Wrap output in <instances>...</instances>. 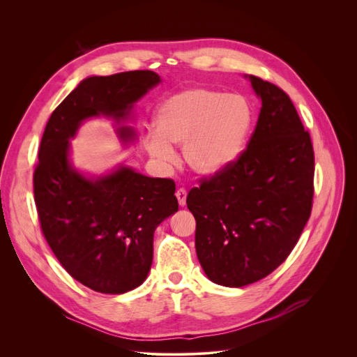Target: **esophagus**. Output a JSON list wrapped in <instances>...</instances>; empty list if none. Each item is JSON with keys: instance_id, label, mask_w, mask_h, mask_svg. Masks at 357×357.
<instances>
[{"instance_id": "obj_1", "label": "esophagus", "mask_w": 357, "mask_h": 357, "mask_svg": "<svg viewBox=\"0 0 357 357\" xmlns=\"http://www.w3.org/2000/svg\"><path fill=\"white\" fill-rule=\"evenodd\" d=\"M176 199H178V203H179V206H185L186 205V195H188V192H186V189L185 188H179L178 190H176Z\"/></svg>"}]
</instances>
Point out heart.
Masks as SVG:
<instances>
[{"instance_id": "1", "label": "heart", "mask_w": 357, "mask_h": 357, "mask_svg": "<svg viewBox=\"0 0 357 357\" xmlns=\"http://www.w3.org/2000/svg\"><path fill=\"white\" fill-rule=\"evenodd\" d=\"M251 120L245 97L192 87L168 97L157 109L155 134H146L144 144L165 167L175 162L172 145H183L186 165L200 176H215L240 157Z\"/></svg>"}]
</instances>
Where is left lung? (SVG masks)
Wrapping results in <instances>:
<instances>
[{
  "mask_svg": "<svg viewBox=\"0 0 357 357\" xmlns=\"http://www.w3.org/2000/svg\"><path fill=\"white\" fill-rule=\"evenodd\" d=\"M245 77L261 98L256 130L230 167L202 179L186 197L203 271L234 288L267 277L287 260L314 197V148L291 98L270 82Z\"/></svg>",
  "mask_w": 357,
  "mask_h": 357,
  "instance_id": "obj_1",
  "label": "left lung"
}]
</instances>
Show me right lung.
Returning <instances> with one entry per match:
<instances>
[{
  "mask_svg": "<svg viewBox=\"0 0 357 357\" xmlns=\"http://www.w3.org/2000/svg\"><path fill=\"white\" fill-rule=\"evenodd\" d=\"M160 82L152 70L87 77L55 109L42 135L33 172L42 233L63 268L97 292L124 294L145 281L154 231L178 212L175 182L124 165L87 178L70 164L69 139L87 119L127 120L135 101ZM117 132L124 142L135 138L130 127Z\"/></svg>",
  "mask_w": 357,
  "mask_h": 357,
  "instance_id": "right-lung-1",
  "label": "right lung"
}]
</instances>
